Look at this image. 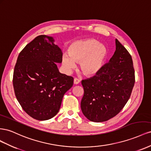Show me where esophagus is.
Here are the masks:
<instances>
[{
    "label": "esophagus",
    "instance_id": "obj_1",
    "mask_svg": "<svg viewBox=\"0 0 151 151\" xmlns=\"http://www.w3.org/2000/svg\"><path fill=\"white\" fill-rule=\"evenodd\" d=\"M80 82V81L79 79H78L77 78H74V84L77 85V84H78Z\"/></svg>",
    "mask_w": 151,
    "mask_h": 151
}]
</instances>
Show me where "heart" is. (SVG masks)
Returning <instances> with one entry per match:
<instances>
[{
  "label": "heart",
  "mask_w": 151,
  "mask_h": 151,
  "mask_svg": "<svg viewBox=\"0 0 151 151\" xmlns=\"http://www.w3.org/2000/svg\"><path fill=\"white\" fill-rule=\"evenodd\" d=\"M107 55V49L94 39L78 40L72 43L68 54L62 56V63L68 72L76 67L75 62H80L81 70L85 75L93 76L101 70Z\"/></svg>",
  "instance_id": "obj_1"
}]
</instances>
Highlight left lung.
<instances>
[{
    "label": "left lung",
    "instance_id": "obj_1",
    "mask_svg": "<svg viewBox=\"0 0 151 151\" xmlns=\"http://www.w3.org/2000/svg\"><path fill=\"white\" fill-rule=\"evenodd\" d=\"M135 81L131 55L116 39V50L109 63L96 76L81 81L83 114L93 122H106L114 117L130 99Z\"/></svg>",
    "mask_w": 151,
    "mask_h": 151
}]
</instances>
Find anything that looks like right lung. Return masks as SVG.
I'll return each mask as SVG.
<instances>
[{"instance_id": "right-lung-1", "label": "right lung", "mask_w": 151, "mask_h": 151, "mask_svg": "<svg viewBox=\"0 0 151 151\" xmlns=\"http://www.w3.org/2000/svg\"><path fill=\"white\" fill-rule=\"evenodd\" d=\"M52 37L39 35L20 52L13 73L15 96L23 110L33 118H53L63 97L73 84V78L59 73L55 63L63 52Z\"/></svg>"}]
</instances>
